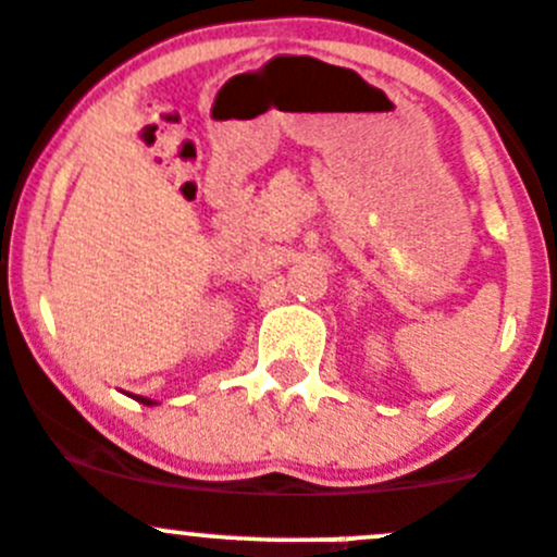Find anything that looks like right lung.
Returning <instances> with one entry per match:
<instances>
[{
	"mask_svg": "<svg viewBox=\"0 0 557 557\" xmlns=\"http://www.w3.org/2000/svg\"><path fill=\"white\" fill-rule=\"evenodd\" d=\"M135 399H138V403H144V405H154V403H149L147 397H135Z\"/></svg>",
	"mask_w": 557,
	"mask_h": 557,
	"instance_id": "1",
	"label": "right lung"
}]
</instances>
